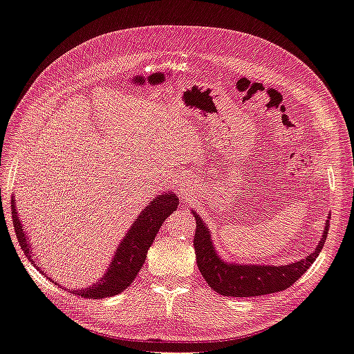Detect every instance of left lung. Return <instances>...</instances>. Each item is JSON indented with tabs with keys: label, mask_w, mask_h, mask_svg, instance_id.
I'll use <instances>...</instances> for the list:
<instances>
[{
	"label": "left lung",
	"mask_w": 354,
	"mask_h": 354,
	"mask_svg": "<svg viewBox=\"0 0 354 354\" xmlns=\"http://www.w3.org/2000/svg\"><path fill=\"white\" fill-rule=\"evenodd\" d=\"M190 212L196 221L194 247L201 275L204 277L209 288L217 293L223 296H235V298H250V296L253 298V296L275 293L290 288L310 268L322 252L324 241L328 238L330 218L328 217L326 223H324L317 247L307 257L288 265H259L235 263L222 259V256L216 250L207 223L199 217L195 209H190Z\"/></svg>",
	"instance_id": "8db88e82"
}]
</instances>
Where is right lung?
<instances>
[{"label": "right lung", "instance_id": "1", "mask_svg": "<svg viewBox=\"0 0 354 354\" xmlns=\"http://www.w3.org/2000/svg\"><path fill=\"white\" fill-rule=\"evenodd\" d=\"M177 205H178V198L174 192H171V190H167V192H164L162 195H156L155 199L150 201V203L146 205V208L138 214V217L129 227L127 235L123 236V240L118 245L116 252H114V256L109 265L107 271L104 272L101 279L97 283L89 286V288H82V289L71 288L68 289V292L79 295L82 298L102 299V298H110V296H114V295H119L120 292L125 290L138 275L141 266L147 257L149 247L153 244L155 236L159 232V227L171 213L176 212ZM12 217H13V226H15L17 241L21 244V248L24 250L25 256L28 257V261H30L43 275L47 277V274L41 270V266H38L35 263V259H32L31 243L28 240L24 225L17 216L15 199H12ZM49 280L59 286V283L52 280L50 277Z\"/></svg>", "mask_w": 354, "mask_h": 354}]
</instances>
